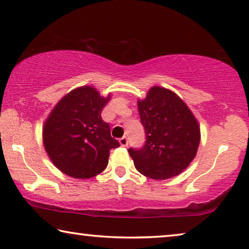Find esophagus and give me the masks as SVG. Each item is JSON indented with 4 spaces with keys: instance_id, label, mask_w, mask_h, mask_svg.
<instances>
[{
    "instance_id": "obj_1",
    "label": "esophagus",
    "mask_w": 249,
    "mask_h": 249,
    "mask_svg": "<svg viewBox=\"0 0 249 249\" xmlns=\"http://www.w3.org/2000/svg\"><path fill=\"white\" fill-rule=\"evenodd\" d=\"M120 144L122 147H126L128 145V140L126 137H122L120 140Z\"/></svg>"
}]
</instances>
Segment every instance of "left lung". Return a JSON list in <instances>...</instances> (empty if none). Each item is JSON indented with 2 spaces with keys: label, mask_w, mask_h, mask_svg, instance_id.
Masks as SVG:
<instances>
[{
  "label": "left lung",
  "mask_w": 249,
  "mask_h": 249,
  "mask_svg": "<svg viewBox=\"0 0 249 249\" xmlns=\"http://www.w3.org/2000/svg\"><path fill=\"white\" fill-rule=\"evenodd\" d=\"M137 104L146 142L142 149H128L135 168L154 180L178 176L199 148L201 134L196 116L175 92L162 87L150 88Z\"/></svg>",
  "instance_id": "1"
}]
</instances>
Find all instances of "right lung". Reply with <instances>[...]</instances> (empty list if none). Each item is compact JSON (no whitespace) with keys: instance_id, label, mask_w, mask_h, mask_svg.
Returning <instances> with one entry per match:
<instances>
[{"instance_id":"1","label":"right lung","mask_w":249,"mask_h":249,"mask_svg":"<svg viewBox=\"0 0 249 249\" xmlns=\"http://www.w3.org/2000/svg\"><path fill=\"white\" fill-rule=\"evenodd\" d=\"M111 100L91 86L70 91L54 105L43 126L46 153L65 175L89 179L107 166L109 150L120 146L101 113Z\"/></svg>"}]
</instances>
